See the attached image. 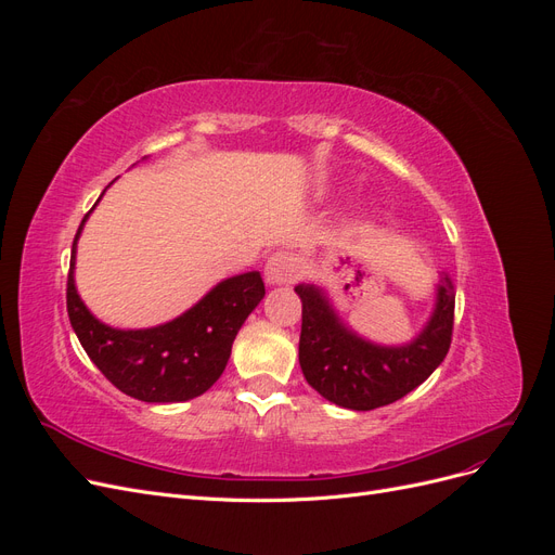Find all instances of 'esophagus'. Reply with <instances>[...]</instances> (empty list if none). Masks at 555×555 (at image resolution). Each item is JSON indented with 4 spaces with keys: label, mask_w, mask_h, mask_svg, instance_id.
<instances>
[{
    "label": "esophagus",
    "mask_w": 555,
    "mask_h": 555,
    "mask_svg": "<svg viewBox=\"0 0 555 555\" xmlns=\"http://www.w3.org/2000/svg\"><path fill=\"white\" fill-rule=\"evenodd\" d=\"M263 275L268 284H292L298 278V261L289 251H273L266 261Z\"/></svg>",
    "instance_id": "esophagus-1"
}]
</instances>
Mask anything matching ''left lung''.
Instances as JSON below:
<instances>
[{
	"instance_id": "1",
	"label": "left lung",
	"mask_w": 555,
	"mask_h": 555,
	"mask_svg": "<svg viewBox=\"0 0 555 555\" xmlns=\"http://www.w3.org/2000/svg\"><path fill=\"white\" fill-rule=\"evenodd\" d=\"M304 304L298 361L308 384L326 400L347 410H375L414 391L438 367L451 345L453 294L451 280L442 278L428 326L405 347H377L347 331L326 296L312 284H298Z\"/></svg>"
}]
</instances>
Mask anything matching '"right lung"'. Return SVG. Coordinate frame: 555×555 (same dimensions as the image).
Returning <instances> with one entry per match:
<instances>
[{"label": "right lung", "mask_w": 555, "mask_h": 555, "mask_svg": "<svg viewBox=\"0 0 555 555\" xmlns=\"http://www.w3.org/2000/svg\"><path fill=\"white\" fill-rule=\"evenodd\" d=\"M88 215L76 231L66 275V312L82 349L113 386L137 400L182 402L208 391L224 373L238 328L266 294L261 275L251 271L220 282L192 310L164 326L111 328L96 322L74 287L76 241Z\"/></svg>", "instance_id": "right-lung-1"}]
</instances>
